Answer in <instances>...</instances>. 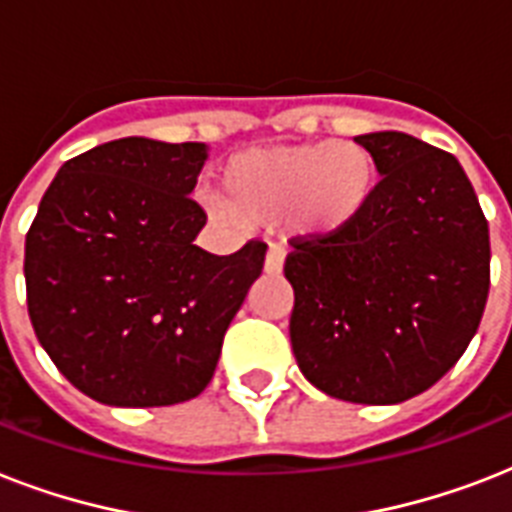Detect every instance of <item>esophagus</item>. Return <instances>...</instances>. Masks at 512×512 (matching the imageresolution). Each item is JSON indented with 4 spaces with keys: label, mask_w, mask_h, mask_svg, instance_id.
Returning a JSON list of instances; mask_svg holds the SVG:
<instances>
[{
    "label": "esophagus",
    "mask_w": 512,
    "mask_h": 512,
    "mask_svg": "<svg viewBox=\"0 0 512 512\" xmlns=\"http://www.w3.org/2000/svg\"><path fill=\"white\" fill-rule=\"evenodd\" d=\"M284 260H287V249L284 244H271L268 247V255H265V273H271V276H279L284 271Z\"/></svg>",
    "instance_id": "esophagus-1"
}]
</instances>
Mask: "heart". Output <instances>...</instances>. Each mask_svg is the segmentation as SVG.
Returning a JSON list of instances; mask_svg holds the SVG:
<instances>
[{"label": "heart", "instance_id": "heart-1", "mask_svg": "<svg viewBox=\"0 0 512 512\" xmlns=\"http://www.w3.org/2000/svg\"><path fill=\"white\" fill-rule=\"evenodd\" d=\"M220 183L239 215L292 212L300 231L327 236L369 207L377 164L364 146L350 140L252 148L225 162Z\"/></svg>", "mask_w": 512, "mask_h": 512}]
</instances>
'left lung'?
<instances>
[{
    "label": "left lung",
    "instance_id": "1",
    "mask_svg": "<svg viewBox=\"0 0 512 512\" xmlns=\"http://www.w3.org/2000/svg\"><path fill=\"white\" fill-rule=\"evenodd\" d=\"M356 143L382 180L358 220L295 236L289 337L300 372L350 404H401L436 385L489 297V223L452 154L404 132Z\"/></svg>",
    "mask_w": 512,
    "mask_h": 512
}]
</instances>
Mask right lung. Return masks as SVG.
Returning a JSON list of instances; mask_svg holds the SVG:
<instances>
[{
    "mask_svg": "<svg viewBox=\"0 0 512 512\" xmlns=\"http://www.w3.org/2000/svg\"><path fill=\"white\" fill-rule=\"evenodd\" d=\"M204 162V143L111 140L60 167L28 228L23 273L36 337L100 404L199 396L263 273L265 241L223 257L193 244L207 212L188 193Z\"/></svg>",
    "mask_w": 512,
    "mask_h": 512,
    "instance_id": "right-lung-1",
    "label": "right lung"
}]
</instances>
